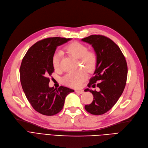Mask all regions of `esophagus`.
<instances>
[{"mask_svg":"<svg viewBox=\"0 0 148 148\" xmlns=\"http://www.w3.org/2000/svg\"><path fill=\"white\" fill-rule=\"evenodd\" d=\"M75 92H78V93H80V94H82L84 93V90H75Z\"/></svg>","mask_w":148,"mask_h":148,"instance_id":"esophagus-1","label":"esophagus"}]
</instances>
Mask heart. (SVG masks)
<instances>
[{"instance_id":"obj_1","label":"heart","mask_w":148,"mask_h":148,"mask_svg":"<svg viewBox=\"0 0 148 148\" xmlns=\"http://www.w3.org/2000/svg\"><path fill=\"white\" fill-rule=\"evenodd\" d=\"M65 51L71 56L79 59V63L88 72L93 71L97 65V56L94 51H88V47L84 44L78 41L69 43L64 48ZM61 53H54L52 57V64L55 70L60 69ZM87 77L86 71L80 69L75 73L66 75L62 79L64 84L73 88H78L85 80Z\"/></svg>"}]
</instances>
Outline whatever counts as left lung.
I'll list each match as a JSON object with an SVG mask.
<instances>
[{"label":"left lung","instance_id":"8db88e82","mask_svg":"<svg viewBox=\"0 0 148 148\" xmlns=\"http://www.w3.org/2000/svg\"><path fill=\"white\" fill-rule=\"evenodd\" d=\"M82 41L92 46L97 58L94 76L88 86H97L100 89L99 91L85 90L91 92L94 97L91 103L86 105L85 108L92 114L100 115L110 110L121 96L127 80V62L121 49L110 38L95 35Z\"/></svg>","mask_w":148,"mask_h":148}]
</instances>
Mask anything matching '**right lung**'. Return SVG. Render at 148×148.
I'll list each match as a JSON object with an SVG mask.
<instances>
[{
    "instance_id": "add662e5",
    "label": "right lung",
    "mask_w": 148,
    "mask_h": 148,
    "mask_svg": "<svg viewBox=\"0 0 148 148\" xmlns=\"http://www.w3.org/2000/svg\"><path fill=\"white\" fill-rule=\"evenodd\" d=\"M71 38H47L34 44L27 52L20 67V80L27 99L35 110L44 115L59 113L65 97L74 90L60 86L58 89L49 86V77L54 69L52 57L57 46Z\"/></svg>"
}]
</instances>
